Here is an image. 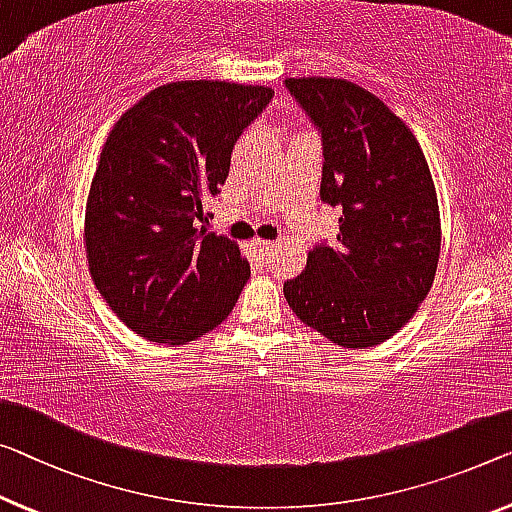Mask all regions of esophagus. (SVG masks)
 Returning <instances> with one entry per match:
<instances>
[{
  "label": "esophagus",
  "instance_id": "1",
  "mask_svg": "<svg viewBox=\"0 0 512 512\" xmlns=\"http://www.w3.org/2000/svg\"><path fill=\"white\" fill-rule=\"evenodd\" d=\"M253 246L259 250V253L266 255L273 246H276V243H273V241H266V239H259V236H257V239H253Z\"/></svg>",
  "mask_w": 512,
  "mask_h": 512
}]
</instances>
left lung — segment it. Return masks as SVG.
<instances>
[{
  "instance_id": "obj_1",
  "label": "left lung",
  "mask_w": 512,
  "mask_h": 512,
  "mask_svg": "<svg viewBox=\"0 0 512 512\" xmlns=\"http://www.w3.org/2000/svg\"><path fill=\"white\" fill-rule=\"evenodd\" d=\"M322 128V200L340 207L338 246H317L282 292L294 315L347 349L393 338L430 292L441 218L430 165L395 112L342 78H287Z\"/></svg>"
}]
</instances>
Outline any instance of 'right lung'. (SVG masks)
Returning a JSON list of instances; mask_svg holds the SVG:
<instances>
[{
  "label": "right lung",
  "instance_id": "right-lung-1",
  "mask_svg": "<svg viewBox=\"0 0 512 512\" xmlns=\"http://www.w3.org/2000/svg\"><path fill=\"white\" fill-rule=\"evenodd\" d=\"M271 96L225 80L167 82L105 137L85 204L87 264L105 303L144 340L202 338L248 282L239 243L204 223L234 142Z\"/></svg>",
  "mask_w": 512,
  "mask_h": 512
}]
</instances>
